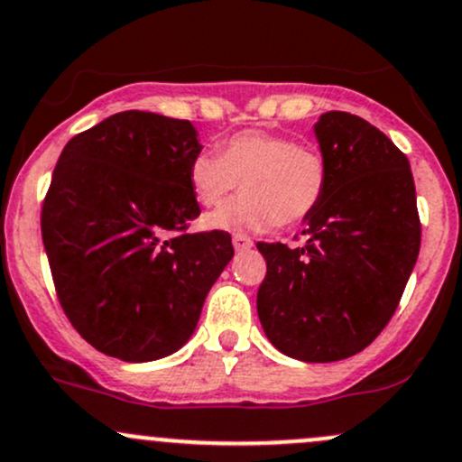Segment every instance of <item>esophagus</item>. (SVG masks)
Instances as JSON below:
<instances>
[{
	"mask_svg": "<svg viewBox=\"0 0 462 462\" xmlns=\"http://www.w3.org/2000/svg\"><path fill=\"white\" fill-rule=\"evenodd\" d=\"M232 245H235L236 252H245V250H250V247H252V239H250V236H245V235H235V236H232Z\"/></svg>",
	"mask_w": 462,
	"mask_h": 462,
	"instance_id": "34e87169",
	"label": "esophagus"
}]
</instances>
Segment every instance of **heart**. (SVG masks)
<instances>
[{"label": "heart", "mask_w": 462, "mask_h": 462, "mask_svg": "<svg viewBox=\"0 0 462 462\" xmlns=\"http://www.w3.org/2000/svg\"><path fill=\"white\" fill-rule=\"evenodd\" d=\"M329 168L312 145L283 134L244 130L221 145V154L201 150L188 166V181L201 206H217L244 186V194L203 217L206 230L261 232L294 226L319 208Z\"/></svg>", "instance_id": "heart-1"}]
</instances>
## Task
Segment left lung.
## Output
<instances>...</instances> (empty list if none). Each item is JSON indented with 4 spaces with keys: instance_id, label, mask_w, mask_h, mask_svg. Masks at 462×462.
Listing matches in <instances>:
<instances>
[{
    "instance_id": "1",
    "label": "left lung",
    "mask_w": 462,
    "mask_h": 462,
    "mask_svg": "<svg viewBox=\"0 0 462 462\" xmlns=\"http://www.w3.org/2000/svg\"><path fill=\"white\" fill-rule=\"evenodd\" d=\"M329 168L303 247L256 244L268 274L256 294L265 337L305 363L365 349L390 323L420 250L410 162L385 134L349 113L314 124Z\"/></svg>"
}]
</instances>
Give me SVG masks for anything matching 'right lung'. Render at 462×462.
<instances>
[{"instance_id":"obj_1","label":"right lung","mask_w":462,"mask_h":462,"mask_svg":"<svg viewBox=\"0 0 462 462\" xmlns=\"http://www.w3.org/2000/svg\"><path fill=\"white\" fill-rule=\"evenodd\" d=\"M190 121L125 110L61 150L42 236L72 328L125 363L170 356L197 329L203 300L235 256L227 232L183 235L199 217L188 166Z\"/></svg>"}]
</instances>
